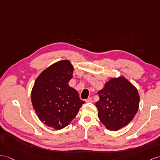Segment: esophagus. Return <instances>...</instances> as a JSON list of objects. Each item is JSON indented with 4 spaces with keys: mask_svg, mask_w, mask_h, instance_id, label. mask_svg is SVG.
Listing matches in <instances>:
<instances>
[{
    "mask_svg": "<svg viewBox=\"0 0 160 160\" xmlns=\"http://www.w3.org/2000/svg\"><path fill=\"white\" fill-rule=\"evenodd\" d=\"M85 102H92L93 99H92V97H89V98H88V99L85 100Z\"/></svg>",
    "mask_w": 160,
    "mask_h": 160,
    "instance_id": "obj_1",
    "label": "esophagus"
}]
</instances>
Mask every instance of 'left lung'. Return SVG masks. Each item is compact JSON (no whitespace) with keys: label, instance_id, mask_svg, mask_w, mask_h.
<instances>
[{"label":"left lung","instance_id":"8db88e82","mask_svg":"<svg viewBox=\"0 0 160 160\" xmlns=\"http://www.w3.org/2000/svg\"><path fill=\"white\" fill-rule=\"evenodd\" d=\"M98 94L100 120L109 130H118L133 119L139 107L137 89L124 77L111 79Z\"/></svg>","mask_w":160,"mask_h":160}]
</instances>
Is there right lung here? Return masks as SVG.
<instances>
[{
	"label": "right lung",
	"instance_id": "obj_1",
	"mask_svg": "<svg viewBox=\"0 0 160 160\" xmlns=\"http://www.w3.org/2000/svg\"><path fill=\"white\" fill-rule=\"evenodd\" d=\"M72 72L68 60L58 62L40 74L32 89L31 100L38 118L56 130L67 126L85 103L68 85Z\"/></svg>",
	"mask_w": 160,
	"mask_h": 160
}]
</instances>
